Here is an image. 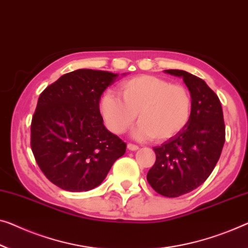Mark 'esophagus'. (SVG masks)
<instances>
[{
    "label": "esophagus",
    "instance_id": "34e87169",
    "mask_svg": "<svg viewBox=\"0 0 248 248\" xmlns=\"http://www.w3.org/2000/svg\"><path fill=\"white\" fill-rule=\"evenodd\" d=\"M127 148H128L129 150H131V151H136V150L139 149V147L137 146V145H134V143H128Z\"/></svg>",
    "mask_w": 248,
    "mask_h": 248
}]
</instances>
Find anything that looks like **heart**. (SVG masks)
<instances>
[{
	"label": "heart",
	"mask_w": 248,
	"mask_h": 248,
	"mask_svg": "<svg viewBox=\"0 0 248 248\" xmlns=\"http://www.w3.org/2000/svg\"><path fill=\"white\" fill-rule=\"evenodd\" d=\"M120 96L106 92L100 111L107 127L121 135L138 117L134 136L165 141L178 136L189 123L193 99L189 90L180 84L155 76H140L120 84Z\"/></svg>",
	"instance_id": "heart-1"
}]
</instances>
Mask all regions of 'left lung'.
<instances>
[{
	"label": "left lung",
	"instance_id": "8db88e82",
	"mask_svg": "<svg viewBox=\"0 0 248 248\" xmlns=\"http://www.w3.org/2000/svg\"><path fill=\"white\" fill-rule=\"evenodd\" d=\"M184 80L193 99L187 127L155 147L156 162L147 180L158 194L179 197L201 186L218 161L225 142L223 109L217 94L201 78L184 70H165Z\"/></svg>",
	"mask_w": 248,
	"mask_h": 248
}]
</instances>
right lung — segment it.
Returning <instances> with one entry per match:
<instances>
[{"label":"right lung","mask_w":248,"mask_h":248,"mask_svg":"<svg viewBox=\"0 0 248 248\" xmlns=\"http://www.w3.org/2000/svg\"><path fill=\"white\" fill-rule=\"evenodd\" d=\"M118 77L79 69L40 94L31 124V148L42 172L61 189H93L125 153L127 145L105 127L99 110L103 91Z\"/></svg>","instance_id":"1"}]
</instances>
